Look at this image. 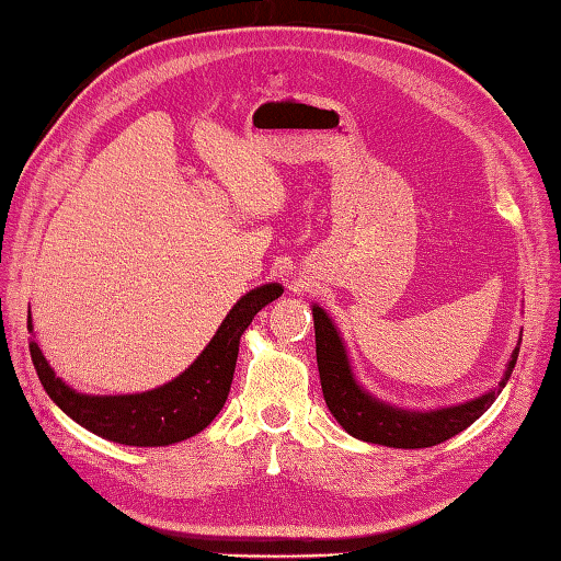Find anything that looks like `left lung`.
<instances>
[{
    "instance_id": "obj_1",
    "label": "left lung",
    "mask_w": 561,
    "mask_h": 561,
    "mask_svg": "<svg viewBox=\"0 0 561 561\" xmlns=\"http://www.w3.org/2000/svg\"><path fill=\"white\" fill-rule=\"evenodd\" d=\"M312 318H316V352H318V369L320 385L325 394V404L330 414L337 419V424L347 431L350 436L367 444H379L389 448H431L448 440L450 436L460 434L473 421L485 414L490 404L497 399L500 391L507 385L513 375L519 342L513 350V357L507 362L505 377L500 379L495 389L488 394L470 399L466 404L434 409V411H409L391 407L387 401H379L369 391L357 385L352 375L345 342H342L337 328L332 325L328 312L312 306Z\"/></svg>"
}]
</instances>
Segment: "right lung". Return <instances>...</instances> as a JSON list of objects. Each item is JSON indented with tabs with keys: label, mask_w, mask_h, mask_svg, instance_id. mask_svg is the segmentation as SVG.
<instances>
[{
	"label": "right lung",
	"mask_w": 561,
	"mask_h": 561,
	"mask_svg": "<svg viewBox=\"0 0 561 561\" xmlns=\"http://www.w3.org/2000/svg\"><path fill=\"white\" fill-rule=\"evenodd\" d=\"M280 293L283 286H278V283H265V286L245 293L229 310L221 328L216 330V335L204 347L202 355L192 362L190 369H184L176 379L167 381L164 387L142 391V394H78L54 375L36 340L28 342V350H32V362L46 394L76 424L93 431L95 436L115 440V444L145 448L170 446L199 434L224 409L231 389L243 330L251 325L255 312L273 302ZM26 328L28 332H34L32 316H28Z\"/></svg>",
	"instance_id": "obj_1"
}]
</instances>
